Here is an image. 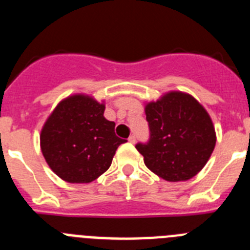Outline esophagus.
Listing matches in <instances>:
<instances>
[{"mask_svg": "<svg viewBox=\"0 0 250 250\" xmlns=\"http://www.w3.org/2000/svg\"><path fill=\"white\" fill-rule=\"evenodd\" d=\"M135 141H136L135 135H130V138H129V143H131V144H135Z\"/></svg>", "mask_w": 250, "mask_h": 250, "instance_id": "1", "label": "esophagus"}]
</instances>
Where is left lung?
<instances>
[{
	"label": "left lung",
	"instance_id": "left-lung-1",
	"mask_svg": "<svg viewBox=\"0 0 250 250\" xmlns=\"http://www.w3.org/2000/svg\"><path fill=\"white\" fill-rule=\"evenodd\" d=\"M150 139L136 144L144 163L167 182L189 180L205 167L215 147L213 121L191 95L169 91L145 105Z\"/></svg>",
	"mask_w": 250,
	"mask_h": 250
}]
</instances>
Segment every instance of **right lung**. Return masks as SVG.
<instances>
[{
    "label": "right lung",
    "mask_w": 250,
    "mask_h": 250,
    "mask_svg": "<svg viewBox=\"0 0 250 250\" xmlns=\"http://www.w3.org/2000/svg\"><path fill=\"white\" fill-rule=\"evenodd\" d=\"M105 104L75 94L60 101L43 124L40 145L57 176L72 184L91 183L111 165L119 145L115 123L104 116Z\"/></svg>",
    "instance_id": "add662e5"
}]
</instances>
